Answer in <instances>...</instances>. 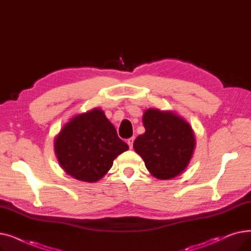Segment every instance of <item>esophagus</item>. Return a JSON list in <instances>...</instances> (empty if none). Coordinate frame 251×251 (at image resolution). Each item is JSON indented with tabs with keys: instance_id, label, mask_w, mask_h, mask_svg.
<instances>
[{
	"instance_id": "1",
	"label": "esophagus",
	"mask_w": 251,
	"mask_h": 251,
	"mask_svg": "<svg viewBox=\"0 0 251 251\" xmlns=\"http://www.w3.org/2000/svg\"><path fill=\"white\" fill-rule=\"evenodd\" d=\"M133 141H134V137H131V138L127 139V143H128V146H129L130 149L133 148Z\"/></svg>"
}]
</instances>
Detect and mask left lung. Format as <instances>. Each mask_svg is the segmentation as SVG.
Segmentation results:
<instances>
[{
    "label": "left lung",
    "instance_id": "8db88e82",
    "mask_svg": "<svg viewBox=\"0 0 251 251\" xmlns=\"http://www.w3.org/2000/svg\"><path fill=\"white\" fill-rule=\"evenodd\" d=\"M142 123L146 132L135 139L133 148L150 173L161 180L180 175L187 168L196 144L189 123L173 112L159 109H148Z\"/></svg>",
    "mask_w": 251,
    "mask_h": 251
}]
</instances>
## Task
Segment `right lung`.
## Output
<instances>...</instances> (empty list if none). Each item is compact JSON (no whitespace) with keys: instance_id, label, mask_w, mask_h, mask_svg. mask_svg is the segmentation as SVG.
<instances>
[{"instance_id":"add662e5","label":"right lung","mask_w":251,"mask_h":251,"mask_svg":"<svg viewBox=\"0 0 251 251\" xmlns=\"http://www.w3.org/2000/svg\"><path fill=\"white\" fill-rule=\"evenodd\" d=\"M62 169L73 178L97 182L129 147L118 137L114 125L99 108L78 114L66 123L54 141Z\"/></svg>"}]
</instances>
